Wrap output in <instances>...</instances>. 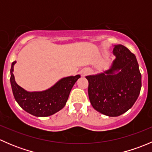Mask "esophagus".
Wrapping results in <instances>:
<instances>
[{"instance_id": "1", "label": "esophagus", "mask_w": 152, "mask_h": 152, "mask_svg": "<svg viewBox=\"0 0 152 152\" xmlns=\"http://www.w3.org/2000/svg\"><path fill=\"white\" fill-rule=\"evenodd\" d=\"M87 73H88V71H87V70H85V71L83 72L82 75H83V76H85V75H87Z\"/></svg>"}]
</instances>
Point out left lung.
Masks as SVG:
<instances>
[{
  "instance_id": "obj_1",
  "label": "left lung",
  "mask_w": 152,
  "mask_h": 152,
  "mask_svg": "<svg viewBox=\"0 0 152 152\" xmlns=\"http://www.w3.org/2000/svg\"><path fill=\"white\" fill-rule=\"evenodd\" d=\"M115 59L103 73L86 76L90 104L110 117L124 114L132 108L141 89V74L136 56L122 45H114Z\"/></svg>"
}]
</instances>
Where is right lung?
<instances>
[{"label": "right lung", "mask_w": 152, "mask_h": 152, "mask_svg": "<svg viewBox=\"0 0 152 152\" xmlns=\"http://www.w3.org/2000/svg\"><path fill=\"white\" fill-rule=\"evenodd\" d=\"M15 63L16 61L12 62L10 70V82L14 97L21 108L37 117H47L62 110L66 104L72 87L81 77L80 75L67 76L43 91L28 92L15 82L13 74Z\"/></svg>", "instance_id": "right-lung-1"}]
</instances>
